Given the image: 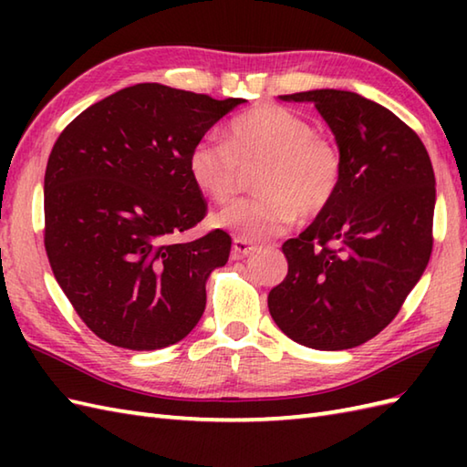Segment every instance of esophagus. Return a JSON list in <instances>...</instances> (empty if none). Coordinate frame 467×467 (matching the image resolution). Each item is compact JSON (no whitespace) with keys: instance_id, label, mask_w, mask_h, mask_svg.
I'll return each mask as SVG.
<instances>
[{"instance_id":"1","label":"esophagus","mask_w":467,"mask_h":467,"mask_svg":"<svg viewBox=\"0 0 467 467\" xmlns=\"http://www.w3.org/2000/svg\"><path fill=\"white\" fill-rule=\"evenodd\" d=\"M253 251H254V244L251 241L239 239V236H236V239L233 241V256H234V259H239V256L251 254Z\"/></svg>"}]
</instances>
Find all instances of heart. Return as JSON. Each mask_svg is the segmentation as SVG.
<instances>
[{"label": "heart", "instance_id": "obj_1", "mask_svg": "<svg viewBox=\"0 0 467 467\" xmlns=\"http://www.w3.org/2000/svg\"><path fill=\"white\" fill-rule=\"evenodd\" d=\"M256 164L259 192L239 198L214 216L216 226L244 241L283 234L299 214H321L343 181L339 144L281 104L256 106L236 118L228 126V140L201 138L186 161L194 186L214 202H226L239 188L243 168Z\"/></svg>", "mask_w": 467, "mask_h": 467}]
</instances>
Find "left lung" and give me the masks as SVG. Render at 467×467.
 I'll use <instances>...</instances> for the list:
<instances>
[{
  "label": "left lung",
  "instance_id": "8db88e82",
  "mask_svg": "<svg viewBox=\"0 0 467 467\" xmlns=\"http://www.w3.org/2000/svg\"><path fill=\"white\" fill-rule=\"evenodd\" d=\"M313 102L343 152L333 202L283 244L289 273L269 293L279 329L311 349L341 351L389 325L433 249L435 176L420 136L387 108L345 90Z\"/></svg>",
  "mask_w": 467,
  "mask_h": 467
}]
</instances>
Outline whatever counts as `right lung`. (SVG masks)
Segmentation results:
<instances>
[{
    "label": "right lung",
    "instance_id": "right-lung-1",
    "mask_svg": "<svg viewBox=\"0 0 467 467\" xmlns=\"http://www.w3.org/2000/svg\"><path fill=\"white\" fill-rule=\"evenodd\" d=\"M243 102L136 84L57 136L44 178L46 254L74 311L102 341L162 349L202 317L206 279L226 265L233 241L221 228L174 241L208 211L186 161Z\"/></svg>",
    "mask_w": 467,
    "mask_h": 467
}]
</instances>
